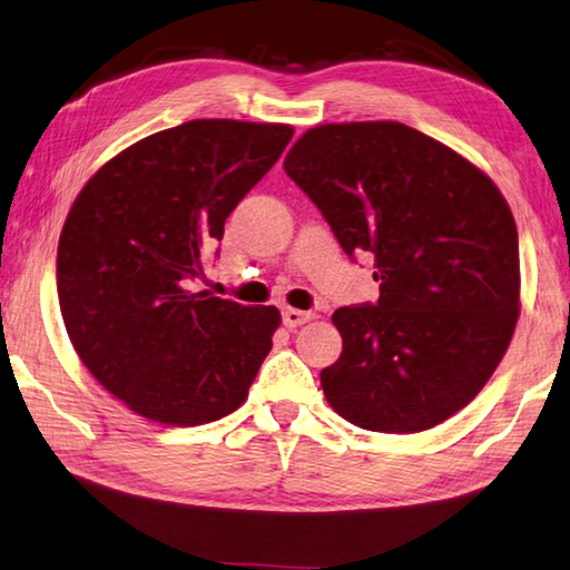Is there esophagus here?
I'll use <instances>...</instances> for the list:
<instances>
[{
	"mask_svg": "<svg viewBox=\"0 0 570 570\" xmlns=\"http://www.w3.org/2000/svg\"><path fill=\"white\" fill-rule=\"evenodd\" d=\"M314 311H301V308H284L282 311V318H284V326L286 328H298L304 326V323L314 321Z\"/></svg>",
	"mask_w": 570,
	"mask_h": 570,
	"instance_id": "esophagus-1",
	"label": "esophagus"
}]
</instances>
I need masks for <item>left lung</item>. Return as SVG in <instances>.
<instances>
[{
	"label": "left lung",
	"mask_w": 570,
	"mask_h": 570,
	"mask_svg": "<svg viewBox=\"0 0 570 570\" xmlns=\"http://www.w3.org/2000/svg\"><path fill=\"white\" fill-rule=\"evenodd\" d=\"M284 170L343 252L371 254L381 296L333 314L341 358L323 367L328 405L355 428L412 434L470 405L514 336L519 234L476 165L393 120L326 122Z\"/></svg>",
	"instance_id": "left-lung-1"
}]
</instances>
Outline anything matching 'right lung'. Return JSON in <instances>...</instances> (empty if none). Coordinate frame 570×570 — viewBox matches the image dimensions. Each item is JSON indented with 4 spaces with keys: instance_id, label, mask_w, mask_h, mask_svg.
Listing matches in <instances>:
<instances>
[{
    "instance_id": "right-lung-1",
    "label": "right lung",
    "mask_w": 570,
    "mask_h": 570,
    "mask_svg": "<svg viewBox=\"0 0 570 570\" xmlns=\"http://www.w3.org/2000/svg\"><path fill=\"white\" fill-rule=\"evenodd\" d=\"M292 136L284 122L187 120L118 153L71 205L56 256L63 326L140 417L195 428L247 400L282 314L193 282Z\"/></svg>"
}]
</instances>
